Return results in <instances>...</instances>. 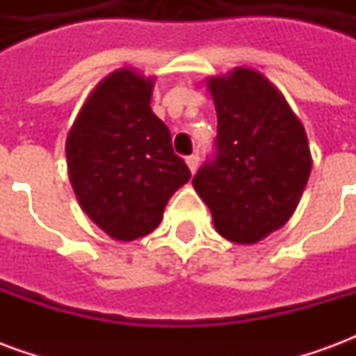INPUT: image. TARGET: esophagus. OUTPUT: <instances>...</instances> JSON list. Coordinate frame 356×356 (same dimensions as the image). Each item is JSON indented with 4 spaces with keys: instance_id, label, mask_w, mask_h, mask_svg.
Listing matches in <instances>:
<instances>
[{
    "instance_id": "34e87169",
    "label": "esophagus",
    "mask_w": 356,
    "mask_h": 356,
    "mask_svg": "<svg viewBox=\"0 0 356 356\" xmlns=\"http://www.w3.org/2000/svg\"><path fill=\"white\" fill-rule=\"evenodd\" d=\"M198 162H200V158H198V154H191V156H186V165H188V170L196 171L198 170Z\"/></svg>"
}]
</instances>
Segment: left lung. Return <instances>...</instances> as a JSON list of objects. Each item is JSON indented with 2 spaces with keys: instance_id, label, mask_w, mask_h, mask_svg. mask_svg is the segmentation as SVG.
Returning a JSON list of instances; mask_svg holds the SVG:
<instances>
[{
  "instance_id": "obj_1",
  "label": "left lung",
  "mask_w": 356,
  "mask_h": 356,
  "mask_svg": "<svg viewBox=\"0 0 356 356\" xmlns=\"http://www.w3.org/2000/svg\"><path fill=\"white\" fill-rule=\"evenodd\" d=\"M216 152L193 177L223 238L254 244L293 213L311 173L303 125L270 81L250 68L211 78Z\"/></svg>"
}]
</instances>
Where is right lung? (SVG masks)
Listing matches in <instances>:
<instances>
[{
    "mask_svg": "<svg viewBox=\"0 0 356 356\" xmlns=\"http://www.w3.org/2000/svg\"><path fill=\"white\" fill-rule=\"evenodd\" d=\"M152 80L122 68L102 80L66 139L68 173L81 209L108 236L135 240L160 225L191 170L150 108Z\"/></svg>",
    "mask_w": 356,
    "mask_h": 356,
    "instance_id": "1",
    "label": "right lung"
}]
</instances>
